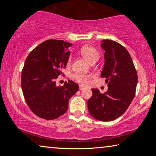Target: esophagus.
<instances>
[{
  "instance_id": "obj_1",
  "label": "esophagus",
  "mask_w": 156,
  "mask_h": 156,
  "mask_svg": "<svg viewBox=\"0 0 156 156\" xmlns=\"http://www.w3.org/2000/svg\"><path fill=\"white\" fill-rule=\"evenodd\" d=\"M79 89H80V90H83V89H84V87L82 86V85H80V87H79Z\"/></svg>"
}]
</instances>
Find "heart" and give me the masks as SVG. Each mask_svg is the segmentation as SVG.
Instances as JSON below:
<instances>
[{"instance_id":"1","label":"heart","mask_w":156,"mask_h":156,"mask_svg":"<svg viewBox=\"0 0 156 156\" xmlns=\"http://www.w3.org/2000/svg\"><path fill=\"white\" fill-rule=\"evenodd\" d=\"M80 53L90 62L93 61H97L100 58V54L98 51V50L95 49L94 47L91 46H83L80 49ZM71 62H72V56H70L68 58L67 63L69 65ZM73 78L79 83L82 84H86L88 83V80L90 78V76L83 74V73H77L73 75Z\"/></svg>"}]
</instances>
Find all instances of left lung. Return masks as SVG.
Instances as JSON below:
<instances>
[{"label": "left lung", "instance_id": "left-lung-1", "mask_svg": "<svg viewBox=\"0 0 156 156\" xmlns=\"http://www.w3.org/2000/svg\"><path fill=\"white\" fill-rule=\"evenodd\" d=\"M105 65L101 77L106 78L108 90L100 94L91 89L87 101L89 112L95 119L109 122L117 119L128 109L136 94L138 75L127 50L117 42L102 40Z\"/></svg>", "mask_w": 156, "mask_h": 156}]
</instances>
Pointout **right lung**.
Segmentation results:
<instances>
[{"mask_svg":"<svg viewBox=\"0 0 156 156\" xmlns=\"http://www.w3.org/2000/svg\"><path fill=\"white\" fill-rule=\"evenodd\" d=\"M72 43L47 40L31 51L26 58L21 76L25 100L34 114L45 120L56 119L65 114L69 100L78 91L72 80L57 87L56 80L66 67Z\"/></svg>","mask_w":156,"mask_h":156,"instance_id":"add662e5","label":"right lung"}]
</instances>
